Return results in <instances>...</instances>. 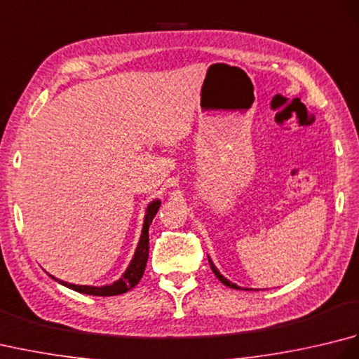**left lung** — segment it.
Returning <instances> with one entry per match:
<instances>
[{
  "label": "left lung",
  "mask_w": 359,
  "mask_h": 359,
  "mask_svg": "<svg viewBox=\"0 0 359 359\" xmlns=\"http://www.w3.org/2000/svg\"><path fill=\"white\" fill-rule=\"evenodd\" d=\"M208 262H210V266H211V270H212V273H215L216 274V276H217V279L220 280V282H222V284L224 285H226V287H230V288H234V290H242L239 285H236V284H233V282L231 280H228L226 278H224L222 276V274H220L219 273V270L216 269V265L215 264H212V261H211V259H210V256H208ZM247 290V288H245Z\"/></svg>",
  "instance_id": "obj_1"
}]
</instances>
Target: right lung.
<instances>
[{"instance_id":"add662e5","label":"right lung","mask_w":359,"mask_h":359,"mask_svg":"<svg viewBox=\"0 0 359 359\" xmlns=\"http://www.w3.org/2000/svg\"><path fill=\"white\" fill-rule=\"evenodd\" d=\"M160 202L158 199L152 201L148 208H147V215H144V220H143V228H142V236L140 241L137 243L135 253L129 262L126 271L121 274V278L116 282H112L109 285H102V287H93V285H75V284H69V282L60 280L57 278L50 276L52 279H55L58 284H62L67 288L75 290V292L83 293V294H94V296H116V294H123L126 292H129L133 287H135L139 284V280L142 279L143 273H144V266H147L148 262V255H149V225L152 222V219L157 215V211L160 208Z\"/></svg>"}]
</instances>
